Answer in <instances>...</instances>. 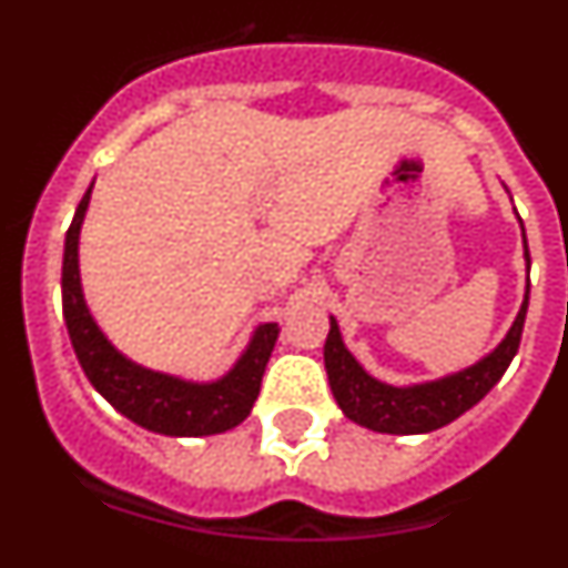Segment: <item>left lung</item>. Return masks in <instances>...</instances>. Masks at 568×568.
Instances as JSON below:
<instances>
[{
  "label": "left lung",
  "mask_w": 568,
  "mask_h": 568,
  "mask_svg": "<svg viewBox=\"0 0 568 568\" xmlns=\"http://www.w3.org/2000/svg\"><path fill=\"white\" fill-rule=\"evenodd\" d=\"M520 222V215H518ZM524 230V222H520ZM524 258H526V293L524 304L518 310V318L511 321L509 333L504 335L491 353L475 361L466 369L435 381H420V384L393 386L378 381L358 364L344 338H341L338 321L329 315V335L324 344V366H327L329 389L338 400L341 413L358 426H366L373 433L386 435H424L453 424L455 418L471 409L480 398H486L491 386L504 378L511 358L518 353L520 333H524L526 307H529V247H526L524 233Z\"/></svg>",
  "instance_id": "left-lung-1"
}]
</instances>
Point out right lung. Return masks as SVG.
Segmentation results:
<instances>
[{"label":"right lung","mask_w":568,"mask_h":568,"mask_svg":"<svg viewBox=\"0 0 568 568\" xmlns=\"http://www.w3.org/2000/svg\"><path fill=\"white\" fill-rule=\"evenodd\" d=\"M90 193L93 184L79 202L73 224L64 235L62 261L64 324L88 381L115 413H122L148 433L170 435V438H202L239 426L258 398L261 375L267 369L281 327L275 321L258 324L235 364L213 381H190L159 373L119 353L90 313L82 275H79V235H82Z\"/></svg>","instance_id":"1"}]
</instances>
